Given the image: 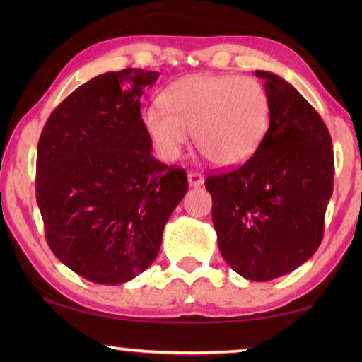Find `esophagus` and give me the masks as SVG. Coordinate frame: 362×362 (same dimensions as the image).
Instances as JSON below:
<instances>
[{"label":"esophagus","instance_id":"1","mask_svg":"<svg viewBox=\"0 0 362 362\" xmlns=\"http://www.w3.org/2000/svg\"><path fill=\"white\" fill-rule=\"evenodd\" d=\"M187 179H188V185L189 187H201L204 183V177L201 175V174H198V173H188V175H187Z\"/></svg>","mask_w":362,"mask_h":362}]
</instances>
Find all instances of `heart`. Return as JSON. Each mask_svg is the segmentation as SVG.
I'll return each mask as SVG.
<instances>
[{
	"label": "heart",
	"mask_w": 362,
	"mask_h": 362,
	"mask_svg": "<svg viewBox=\"0 0 362 362\" xmlns=\"http://www.w3.org/2000/svg\"><path fill=\"white\" fill-rule=\"evenodd\" d=\"M145 108L144 126L161 158L174 161L194 134L198 150L220 168L246 163L272 122V105L254 78L199 73L177 79Z\"/></svg>",
	"instance_id": "heart-1"
}]
</instances>
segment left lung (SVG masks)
I'll return each instance as SVG.
<instances>
[{"label": "left lung", "mask_w": 362, "mask_h": 362, "mask_svg": "<svg viewBox=\"0 0 362 362\" xmlns=\"http://www.w3.org/2000/svg\"><path fill=\"white\" fill-rule=\"evenodd\" d=\"M272 122L241 168L206 179L220 254L238 274L269 281L293 272L322 241L334 189L332 140L305 97L269 71Z\"/></svg>", "instance_id": "1"}]
</instances>
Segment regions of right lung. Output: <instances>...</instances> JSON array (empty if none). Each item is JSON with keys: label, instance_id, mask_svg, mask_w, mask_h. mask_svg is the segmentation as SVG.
Listing matches in <instances>:
<instances>
[{"label": "right lung", "instance_id": "right-lung-1", "mask_svg": "<svg viewBox=\"0 0 362 362\" xmlns=\"http://www.w3.org/2000/svg\"><path fill=\"white\" fill-rule=\"evenodd\" d=\"M158 71H108L49 116L36 155V201L54 255L97 284L145 272L188 189L183 169L151 155L140 97Z\"/></svg>", "mask_w": 362, "mask_h": 362}]
</instances>
